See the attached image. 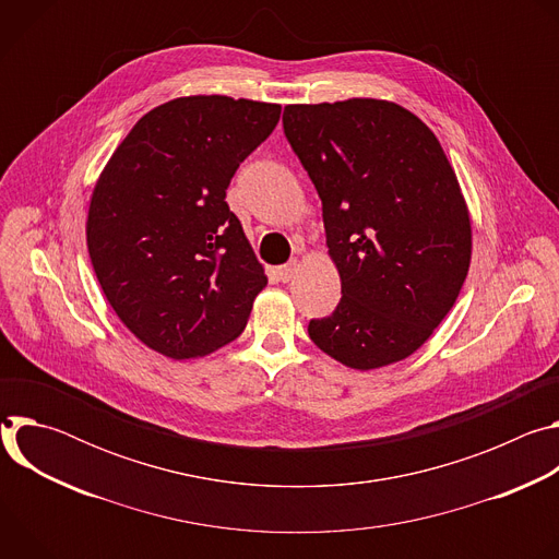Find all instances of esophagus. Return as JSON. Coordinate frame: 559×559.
I'll return each instance as SVG.
<instances>
[{
    "label": "esophagus",
    "mask_w": 559,
    "mask_h": 559,
    "mask_svg": "<svg viewBox=\"0 0 559 559\" xmlns=\"http://www.w3.org/2000/svg\"><path fill=\"white\" fill-rule=\"evenodd\" d=\"M296 272H298V261L294 259V261H289V263H285V265L278 267V278H281L283 283H289Z\"/></svg>",
    "instance_id": "obj_1"
}]
</instances>
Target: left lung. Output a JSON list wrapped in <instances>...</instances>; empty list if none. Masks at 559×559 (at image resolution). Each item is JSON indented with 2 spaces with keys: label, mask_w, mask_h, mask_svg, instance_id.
<instances>
[{
  "label": "left lung",
  "mask_w": 559,
  "mask_h": 559,
  "mask_svg": "<svg viewBox=\"0 0 559 559\" xmlns=\"http://www.w3.org/2000/svg\"><path fill=\"white\" fill-rule=\"evenodd\" d=\"M285 136L323 201L341 302L309 338L352 369L412 356L453 307L471 221L436 134L380 99L285 106Z\"/></svg>",
  "instance_id": "obj_1"
}]
</instances>
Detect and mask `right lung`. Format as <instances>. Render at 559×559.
Wrapping results in <instances>:
<instances>
[{
    "label": "right lung",
    "instance_id": "add662e5",
    "mask_svg": "<svg viewBox=\"0 0 559 559\" xmlns=\"http://www.w3.org/2000/svg\"><path fill=\"white\" fill-rule=\"evenodd\" d=\"M278 104L221 95L143 115L102 173L86 223L97 281L121 323L175 360L241 336L267 276L225 190L272 134Z\"/></svg>",
    "mask_w": 559,
    "mask_h": 559
}]
</instances>
